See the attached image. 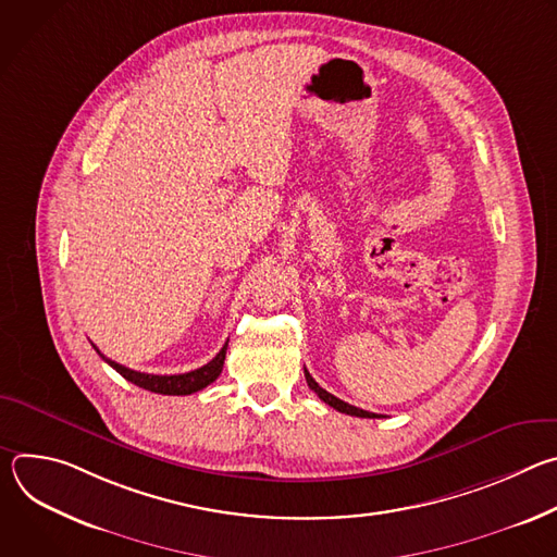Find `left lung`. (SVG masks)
<instances>
[{
    "label": "left lung",
    "instance_id": "obj_1",
    "mask_svg": "<svg viewBox=\"0 0 557 557\" xmlns=\"http://www.w3.org/2000/svg\"><path fill=\"white\" fill-rule=\"evenodd\" d=\"M304 374H306V383H308V387H310L317 396H320V399H322L324 404H329L331 408H335L337 412H344V414H350V417H359V419H379V414H374V412H366V410H361V408H355V406H350V404H346V401L337 399L335 394L326 392L320 383H317V381L310 376V372H308V370H304Z\"/></svg>",
    "mask_w": 557,
    "mask_h": 557
}]
</instances>
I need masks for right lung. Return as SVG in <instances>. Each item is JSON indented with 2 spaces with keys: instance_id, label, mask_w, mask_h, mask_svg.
Returning a JSON list of instances; mask_svg holds the SVG:
<instances>
[{
  "instance_id": "obj_1",
  "label": "right lung",
  "mask_w": 557,
  "mask_h": 557,
  "mask_svg": "<svg viewBox=\"0 0 557 557\" xmlns=\"http://www.w3.org/2000/svg\"><path fill=\"white\" fill-rule=\"evenodd\" d=\"M226 346L228 342L222 346V350L202 368L198 370H191V372H185V374H147V372H136V370H129L112 359H108L106 355L99 352V348L95 346V350L121 374L125 376L127 381H132L134 385L143 387V389H149V392H156V394H170V396H185V394H194L202 387H207L209 383H213L220 372H222V366H224V357H226Z\"/></svg>"
}]
</instances>
